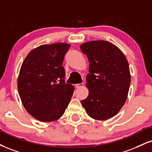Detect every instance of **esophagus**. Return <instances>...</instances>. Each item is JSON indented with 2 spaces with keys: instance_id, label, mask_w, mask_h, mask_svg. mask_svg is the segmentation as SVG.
I'll return each mask as SVG.
<instances>
[{
  "instance_id": "1",
  "label": "esophagus",
  "mask_w": 152,
  "mask_h": 152,
  "mask_svg": "<svg viewBox=\"0 0 152 152\" xmlns=\"http://www.w3.org/2000/svg\"><path fill=\"white\" fill-rule=\"evenodd\" d=\"M83 85H84L83 83H76V84H75V87L77 88H78L83 86Z\"/></svg>"
}]
</instances>
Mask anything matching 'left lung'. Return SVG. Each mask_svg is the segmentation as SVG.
Returning a JSON list of instances; mask_svg holds the SVG:
<instances>
[{"mask_svg":"<svg viewBox=\"0 0 152 152\" xmlns=\"http://www.w3.org/2000/svg\"><path fill=\"white\" fill-rule=\"evenodd\" d=\"M80 48L87 56L88 96L81 100L87 114L97 120L116 115L128 96L131 75L125 54L118 47L104 40L85 42Z\"/></svg>","mask_w":152,"mask_h":152,"instance_id":"obj_1","label":"left lung"}]
</instances>
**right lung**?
<instances>
[{"mask_svg": "<svg viewBox=\"0 0 152 152\" xmlns=\"http://www.w3.org/2000/svg\"><path fill=\"white\" fill-rule=\"evenodd\" d=\"M71 45H43L28 53L18 78V90L26 110L34 119L49 122L64 113L74 87L64 81V57Z\"/></svg>", "mask_w": 152, "mask_h": 152, "instance_id": "right-lung-1", "label": "right lung"}]
</instances>
